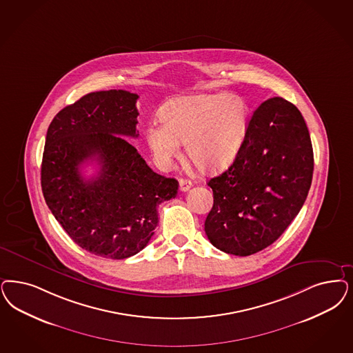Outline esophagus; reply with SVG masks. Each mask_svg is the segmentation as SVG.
<instances>
[{"label": "esophagus", "mask_w": 353, "mask_h": 353, "mask_svg": "<svg viewBox=\"0 0 353 353\" xmlns=\"http://www.w3.org/2000/svg\"><path fill=\"white\" fill-rule=\"evenodd\" d=\"M190 188H192V183L189 180H186V179L180 180V190L181 192H188Z\"/></svg>", "instance_id": "34e87169"}]
</instances>
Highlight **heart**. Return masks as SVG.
Masks as SVG:
<instances>
[{"label":"heart","instance_id":"b5f03b06","mask_svg":"<svg viewBox=\"0 0 353 353\" xmlns=\"http://www.w3.org/2000/svg\"><path fill=\"white\" fill-rule=\"evenodd\" d=\"M163 123L146 129V142L161 165L170 164L185 143V154L202 173L225 170L240 151L250 108L231 94H201L179 97L161 110Z\"/></svg>","mask_w":353,"mask_h":353}]
</instances>
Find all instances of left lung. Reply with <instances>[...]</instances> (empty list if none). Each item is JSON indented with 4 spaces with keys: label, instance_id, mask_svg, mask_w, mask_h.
I'll list each match as a JSON object with an SVG mask.
<instances>
[{
    "label": "left lung",
    "instance_id": "8db88e82",
    "mask_svg": "<svg viewBox=\"0 0 353 353\" xmlns=\"http://www.w3.org/2000/svg\"><path fill=\"white\" fill-rule=\"evenodd\" d=\"M313 147L303 114L283 97L253 113L231 167L207 185L214 206L205 232L224 253L246 256L276 241L309 193Z\"/></svg>",
    "mask_w": 353,
    "mask_h": 353
}]
</instances>
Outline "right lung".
<instances>
[{
    "label": "right lung",
    "instance_id": "obj_1",
    "mask_svg": "<svg viewBox=\"0 0 353 353\" xmlns=\"http://www.w3.org/2000/svg\"><path fill=\"white\" fill-rule=\"evenodd\" d=\"M137 94H87L49 125L41 190L49 210L78 246L95 256L123 259L139 253L158 225V206L174 198L179 183L151 170L128 137L137 138ZM88 159L101 165L85 179Z\"/></svg>",
    "mask_w": 353,
    "mask_h": 353
}]
</instances>
